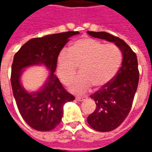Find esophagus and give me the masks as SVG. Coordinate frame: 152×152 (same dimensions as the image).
Here are the masks:
<instances>
[{
	"mask_svg": "<svg viewBox=\"0 0 152 152\" xmlns=\"http://www.w3.org/2000/svg\"><path fill=\"white\" fill-rule=\"evenodd\" d=\"M76 99L77 101H79V102H83V101H85L86 99H87V97H86V96H83V97H79V96H77L76 98Z\"/></svg>",
	"mask_w": 152,
	"mask_h": 152,
	"instance_id": "esophagus-1",
	"label": "esophagus"
}]
</instances>
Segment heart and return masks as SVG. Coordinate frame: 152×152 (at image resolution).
I'll use <instances>...</instances> for the list:
<instances>
[{
  "label": "heart",
  "instance_id": "heart-1",
  "mask_svg": "<svg viewBox=\"0 0 152 152\" xmlns=\"http://www.w3.org/2000/svg\"><path fill=\"white\" fill-rule=\"evenodd\" d=\"M122 62V53L115 44L82 38L76 40L70 50L63 49L57 58V72L61 80L67 83L75 76L78 66L81 75L68 85L72 93L80 94L94 85L96 88L107 86L114 79Z\"/></svg>",
  "mask_w": 152,
  "mask_h": 152
}]
</instances>
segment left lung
<instances>
[{"instance_id": "obj_1", "label": "left lung", "mask_w": 152, "mask_h": 152, "mask_svg": "<svg viewBox=\"0 0 152 152\" xmlns=\"http://www.w3.org/2000/svg\"><path fill=\"white\" fill-rule=\"evenodd\" d=\"M87 33L114 43L123 56L114 79L90 96L95 101L96 108L87 118L88 123L95 130L108 132L120 126L130 111L139 80L137 55L124 40L107 32L88 31Z\"/></svg>"}]
</instances>
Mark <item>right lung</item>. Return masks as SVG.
I'll list each match as a JSON object with an SVG mask.
<instances>
[{"mask_svg": "<svg viewBox=\"0 0 152 152\" xmlns=\"http://www.w3.org/2000/svg\"><path fill=\"white\" fill-rule=\"evenodd\" d=\"M79 31H66L33 38L15 54L11 67V86L19 113L25 122L36 130L50 131L62 121L63 106L75 99L63 88L55 76L57 58L69 38ZM44 66L50 72L44 85L36 91H28L21 85L25 69Z\"/></svg>", "mask_w": 152, "mask_h": 152, "instance_id": "1", "label": "right lung"}]
</instances>
